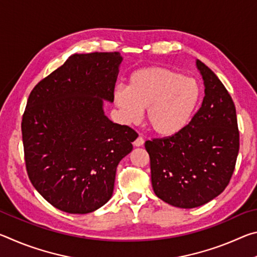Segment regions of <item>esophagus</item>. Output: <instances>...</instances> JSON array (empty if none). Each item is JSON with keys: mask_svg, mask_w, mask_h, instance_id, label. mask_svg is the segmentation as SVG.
<instances>
[{"mask_svg": "<svg viewBox=\"0 0 257 257\" xmlns=\"http://www.w3.org/2000/svg\"><path fill=\"white\" fill-rule=\"evenodd\" d=\"M143 145H144V139H143V137H138L136 141L134 142V146L136 147H141Z\"/></svg>", "mask_w": 257, "mask_h": 257, "instance_id": "1", "label": "esophagus"}]
</instances>
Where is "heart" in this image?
I'll return each instance as SVG.
<instances>
[{"mask_svg":"<svg viewBox=\"0 0 257 257\" xmlns=\"http://www.w3.org/2000/svg\"><path fill=\"white\" fill-rule=\"evenodd\" d=\"M199 99L196 79L162 67L138 69L130 76L128 87L116 86L113 92L123 122H136L145 108L146 124L160 137L181 133L193 119Z\"/></svg>","mask_w":257,"mask_h":257,"instance_id":"obj_1","label":"heart"}]
</instances>
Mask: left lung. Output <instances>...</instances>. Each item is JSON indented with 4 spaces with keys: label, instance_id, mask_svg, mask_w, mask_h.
<instances>
[{
    "label": "left lung",
    "instance_id": "8db88e82",
    "mask_svg": "<svg viewBox=\"0 0 257 257\" xmlns=\"http://www.w3.org/2000/svg\"><path fill=\"white\" fill-rule=\"evenodd\" d=\"M204 81L202 106L172 137L145 143L156 196L172 206H202L222 193L239 152L236 107L221 80L196 60Z\"/></svg>",
    "mask_w": 257,
    "mask_h": 257
}]
</instances>
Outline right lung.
Returning a JSON list of instances; mask_svg holds the SVG:
<instances>
[{"label":"right lung","instance_id":"1","mask_svg":"<svg viewBox=\"0 0 257 257\" xmlns=\"http://www.w3.org/2000/svg\"><path fill=\"white\" fill-rule=\"evenodd\" d=\"M119 52L72 54L34 87L23 116L28 177L36 190L71 214L96 211L112 197L116 167L138 135L112 122Z\"/></svg>","mask_w":257,"mask_h":257}]
</instances>
